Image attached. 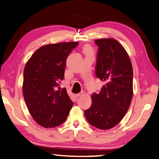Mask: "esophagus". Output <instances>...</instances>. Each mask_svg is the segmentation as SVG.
Returning <instances> with one entry per match:
<instances>
[{"label":"esophagus","instance_id":"obj_1","mask_svg":"<svg viewBox=\"0 0 159 159\" xmlns=\"http://www.w3.org/2000/svg\"><path fill=\"white\" fill-rule=\"evenodd\" d=\"M84 92L83 91H82L81 93H77V94H76L75 95V97L76 98H78V97H80V96H82V95H84Z\"/></svg>","mask_w":159,"mask_h":159}]
</instances>
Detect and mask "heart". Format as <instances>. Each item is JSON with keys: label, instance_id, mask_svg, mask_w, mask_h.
<instances>
[{"label": "heart", "instance_id": "heart-1", "mask_svg": "<svg viewBox=\"0 0 159 159\" xmlns=\"http://www.w3.org/2000/svg\"><path fill=\"white\" fill-rule=\"evenodd\" d=\"M86 52H87V51H89V48H86Z\"/></svg>", "mask_w": 159, "mask_h": 159}]
</instances>
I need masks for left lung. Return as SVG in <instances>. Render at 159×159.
<instances>
[{
	"label": "left lung",
	"mask_w": 159,
	"mask_h": 159,
	"mask_svg": "<svg viewBox=\"0 0 159 159\" xmlns=\"http://www.w3.org/2000/svg\"><path fill=\"white\" fill-rule=\"evenodd\" d=\"M95 75L104 82L99 93L92 95V105L84 111L90 125L108 129L121 121L130 105L133 93V71L124 48L112 38L95 40Z\"/></svg>",
	"instance_id": "8db88e82"
}]
</instances>
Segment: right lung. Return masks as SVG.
Here are the masks:
<instances>
[{
    "instance_id": "obj_1",
    "label": "right lung",
    "mask_w": 159,
    "mask_h": 159,
    "mask_svg": "<svg viewBox=\"0 0 159 159\" xmlns=\"http://www.w3.org/2000/svg\"><path fill=\"white\" fill-rule=\"evenodd\" d=\"M77 42L47 44L38 48L27 62L23 73L24 99L31 115L44 128H54L66 121L73 105L65 88L66 59Z\"/></svg>"
}]
</instances>
